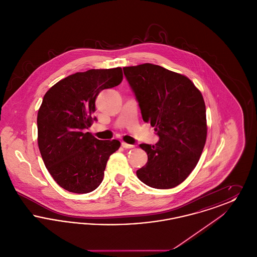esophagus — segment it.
I'll list each match as a JSON object with an SVG mask.
<instances>
[{"instance_id": "obj_1", "label": "esophagus", "mask_w": 257, "mask_h": 257, "mask_svg": "<svg viewBox=\"0 0 257 257\" xmlns=\"http://www.w3.org/2000/svg\"><path fill=\"white\" fill-rule=\"evenodd\" d=\"M121 147H122L123 148H133L134 146H133V145H128V144L122 142V143H121Z\"/></svg>"}]
</instances>
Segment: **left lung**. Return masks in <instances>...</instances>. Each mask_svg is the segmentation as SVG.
<instances>
[{
    "instance_id": "8db88e82",
    "label": "left lung",
    "mask_w": 257,
    "mask_h": 257,
    "mask_svg": "<svg viewBox=\"0 0 257 257\" xmlns=\"http://www.w3.org/2000/svg\"><path fill=\"white\" fill-rule=\"evenodd\" d=\"M145 122L154 127L159 142L142 144L147 153L138 178L155 189L182 183L196 168L206 142V109L190 79L162 66L145 63L123 68Z\"/></svg>"
}]
</instances>
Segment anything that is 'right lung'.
Returning a JSON list of instances; mask_svg holds the SVG:
<instances>
[{
	"instance_id": "1",
	"label": "right lung",
	"mask_w": 257,
	"mask_h": 257,
	"mask_svg": "<svg viewBox=\"0 0 257 257\" xmlns=\"http://www.w3.org/2000/svg\"><path fill=\"white\" fill-rule=\"evenodd\" d=\"M122 69H90L62 79L43 97L37 113L38 147L54 180L75 194L101 184L110 155L120 143L101 141L85 130L96 117L95 99L103 89L118 86Z\"/></svg>"
}]
</instances>
